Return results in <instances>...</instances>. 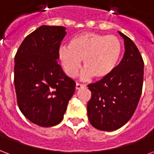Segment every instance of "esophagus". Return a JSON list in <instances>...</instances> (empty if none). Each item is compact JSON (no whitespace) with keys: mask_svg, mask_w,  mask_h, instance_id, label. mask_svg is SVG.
<instances>
[{"mask_svg":"<svg viewBox=\"0 0 154 154\" xmlns=\"http://www.w3.org/2000/svg\"><path fill=\"white\" fill-rule=\"evenodd\" d=\"M86 87V85H84V84H81V83H78L77 82L76 83V89H80V88H82V87Z\"/></svg>","mask_w":154,"mask_h":154,"instance_id":"34e87169","label":"esophagus"}]
</instances>
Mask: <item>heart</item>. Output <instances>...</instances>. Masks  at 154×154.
<instances>
[{"instance_id": "b5f03b06", "label": "heart", "mask_w": 154, "mask_h": 154, "mask_svg": "<svg viewBox=\"0 0 154 154\" xmlns=\"http://www.w3.org/2000/svg\"><path fill=\"white\" fill-rule=\"evenodd\" d=\"M121 51V43L116 36L86 32L74 37L69 47L61 46L58 57L69 77L77 75L83 59L84 67L87 68L85 76L93 75L97 79H102L115 70Z\"/></svg>"}]
</instances>
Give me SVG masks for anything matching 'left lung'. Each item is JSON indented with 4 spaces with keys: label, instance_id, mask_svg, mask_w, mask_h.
<instances>
[{
    "label": "left lung",
    "instance_id": "left-lung-1",
    "mask_svg": "<svg viewBox=\"0 0 154 154\" xmlns=\"http://www.w3.org/2000/svg\"><path fill=\"white\" fill-rule=\"evenodd\" d=\"M125 52L122 60L108 76L87 87L91 97L87 115L94 128L112 131L122 127L134 113L141 97L143 60L135 44L119 31Z\"/></svg>",
    "mask_w": 154,
    "mask_h": 154
}]
</instances>
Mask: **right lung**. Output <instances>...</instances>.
I'll use <instances>...</instances> for the list:
<instances>
[{"instance_id":"add662e5","label":"right lung","mask_w":154,"mask_h":154,"mask_svg":"<svg viewBox=\"0 0 154 154\" xmlns=\"http://www.w3.org/2000/svg\"><path fill=\"white\" fill-rule=\"evenodd\" d=\"M65 29L63 26L42 25L25 37L15 56L18 106L29 120L42 127L62 121L75 91V82L57 63Z\"/></svg>"}]
</instances>
